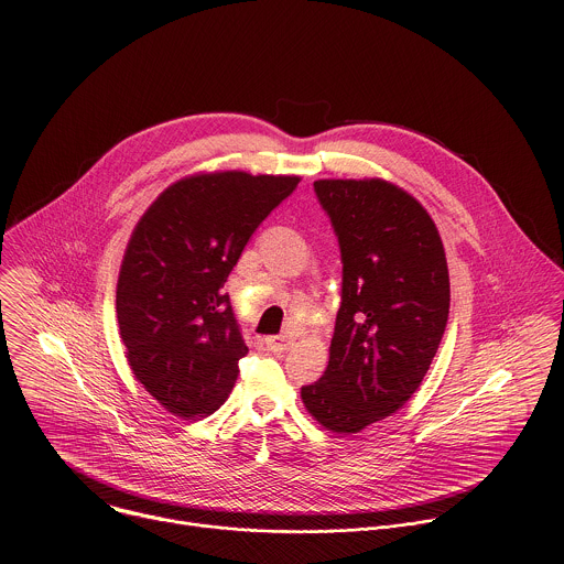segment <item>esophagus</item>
Here are the masks:
<instances>
[{
    "mask_svg": "<svg viewBox=\"0 0 564 564\" xmlns=\"http://www.w3.org/2000/svg\"><path fill=\"white\" fill-rule=\"evenodd\" d=\"M265 346H268V350H272V352H285V350H290V346H292V337H290V335L265 337Z\"/></svg>",
    "mask_w": 564,
    "mask_h": 564,
    "instance_id": "esophagus-1",
    "label": "esophagus"
}]
</instances>
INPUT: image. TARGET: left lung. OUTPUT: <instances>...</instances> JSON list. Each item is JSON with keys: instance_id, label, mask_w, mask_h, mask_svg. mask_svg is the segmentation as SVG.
I'll return each instance as SVG.
<instances>
[{"instance_id": "obj_1", "label": "left lung", "mask_w": 564, "mask_h": 564, "mask_svg": "<svg viewBox=\"0 0 564 564\" xmlns=\"http://www.w3.org/2000/svg\"><path fill=\"white\" fill-rule=\"evenodd\" d=\"M341 251V305L328 366L301 389L326 431L352 435L406 404L449 313L443 242L417 198L384 180H317Z\"/></svg>"}]
</instances>
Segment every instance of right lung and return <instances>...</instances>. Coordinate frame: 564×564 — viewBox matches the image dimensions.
Returning <instances> with one entry per match:
<instances>
[{
    "label": "right lung",
    "instance_id": "add662e5",
    "mask_svg": "<svg viewBox=\"0 0 564 564\" xmlns=\"http://www.w3.org/2000/svg\"><path fill=\"white\" fill-rule=\"evenodd\" d=\"M301 177L198 173L164 189L138 220L117 283L127 361L173 415L220 409L249 348L225 292L261 220Z\"/></svg>",
    "mask_w": 564,
    "mask_h": 564
}]
</instances>
